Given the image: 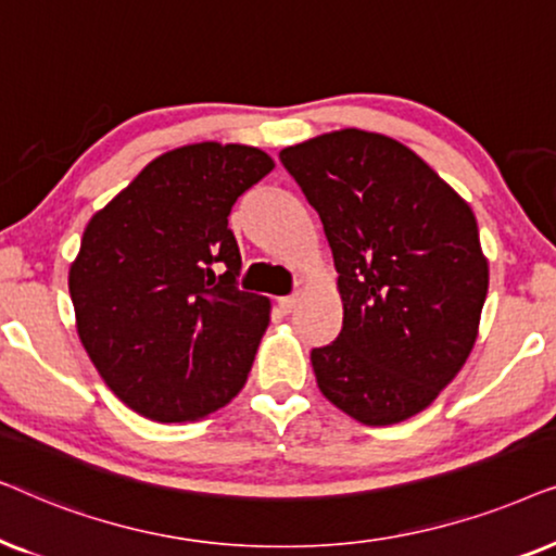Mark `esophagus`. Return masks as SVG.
Instances as JSON below:
<instances>
[{
	"label": "esophagus",
	"instance_id": "1",
	"mask_svg": "<svg viewBox=\"0 0 556 556\" xmlns=\"http://www.w3.org/2000/svg\"><path fill=\"white\" fill-rule=\"evenodd\" d=\"M298 302H300V298L298 294H287V298H279L277 300V305H279V309H282V313H294V307H298Z\"/></svg>",
	"mask_w": 556,
	"mask_h": 556
}]
</instances>
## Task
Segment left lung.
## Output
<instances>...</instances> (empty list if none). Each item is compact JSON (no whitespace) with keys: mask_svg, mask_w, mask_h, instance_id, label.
Returning <instances> with one entry per match:
<instances>
[{"mask_svg":"<svg viewBox=\"0 0 556 556\" xmlns=\"http://www.w3.org/2000/svg\"><path fill=\"white\" fill-rule=\"evenodd\" d=\"M279 160L323 220L343 300L340 336L309 353L317 387L368 427L414 417L478 338L488 258L470 205L376 131H328Z\"/></svg>","mask_w":556,"mask_h":556,"instance_id":"obj_1","label":"left lung"}]
</instances>
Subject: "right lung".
I'll list each match as a JSON object with an SVG mask.
<instances>
[{
    "mask_svg": "<svg viewBox=\"0 0 556 556\" xmlns=\"http://www.w3.org/2000/svg\"><path fill=\"white\" fill-rule=\"evenodd\" d=\"M271 169L256 147L185 144L88 220L68 271L78 338L142 417L203 419L247 383L271 305L236 287L241 254L228 216Z\"/></svg>",
    "mask_w": 556,
    "mask_h": 556,
    "instance_id": "1",
    "label": "right lung"
}]
</instances>
